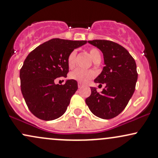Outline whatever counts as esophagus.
Here are the masks:
<instances>
[{"mask_svg":"<svg viewBox=\"0 0 158 158\" xmlns=\"http://www.w3.org/2000/svg\"><path fill=\"white\" fill-rule=\"evenodd\" d=\"M82 86H83V84H81V83L78 82V87H79V88H81V87H82Z\"/></svg>","mask_w":158,"mask_h":158,"instance_id":"obj_1","label":"esophagus"}]
</instances>
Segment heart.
<instances>
[{"instance_id": "b5f03b06", "label": "heart", "mask_w": 158, "mask_h": 158, "mask_svg": "<svg viewBox=\"0 0 158 158\" xmlns=\"http://www.w3.org/2000/svg\"><path fill=\"white\" fill-rule=\"evenodd\" d=\"M89 52L91 57H92L93 62H97L101 61L102 54L99 49L96 48V47H92V48L89 49ZM76 54H77V52H76L75 50H74V51L71 52L69 53V56H68L67 63L70 69H72L74 65H75ZM93 77H94V73L92 71H86L81 69H77L70 74L71 79L75 80V81H78L80 83H83V84L87 83Z\"/></svg>"}]
</instances>
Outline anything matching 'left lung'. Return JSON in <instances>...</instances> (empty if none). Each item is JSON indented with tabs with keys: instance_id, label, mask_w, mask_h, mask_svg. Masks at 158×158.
Masks as SVG:
<instances>
[{
	"instance_id": "obj_1",
	"label": "left lung",
	"mask_w": 158,
	"mask_h": 158,
	"mask_svg": "<svg viewBox=\"0 0 158 158\" xmlns=\"http://www.w3.org/2000/svg\"><path fill=\"white\" fill-rule=\"evenodd\" d=\"M103 53L105 66L94 80L106 84L101 93L91 87L86 103L92 113L102 119H111L126 108L135 91L138 74L135 60L124 47L106 40H89Z\"/></svg>"
}]
</instances>
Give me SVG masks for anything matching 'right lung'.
<instances>
[{"instance_id": "1", "label": "right lung", "mask_w": 158, "mask_h": 158, "mask_svg": "<svg viewBox=\"0 0 158 158\" xmlns=\"http://www.w3.org/2000/svg\"><path fill=\"white\" fill-rule=\"evenodd\" d=\"M86 43L53 38L39 45L25 59L19 73L21 91L28 109L39 119L55 120L65 112L77 82L67 80L59 85L54 81L67 76L69 53Z\"/></svg>"}]
</instances>
